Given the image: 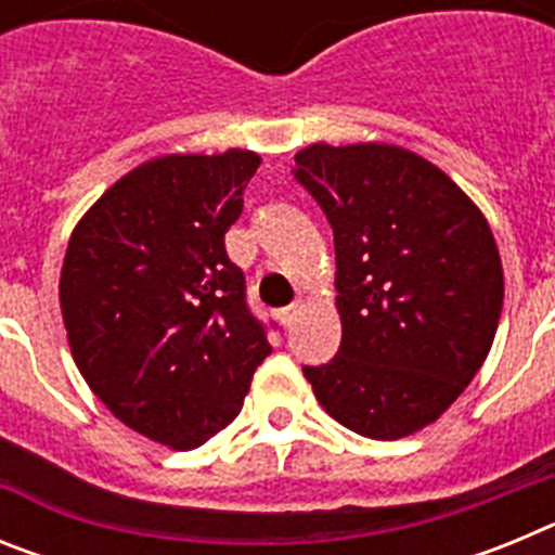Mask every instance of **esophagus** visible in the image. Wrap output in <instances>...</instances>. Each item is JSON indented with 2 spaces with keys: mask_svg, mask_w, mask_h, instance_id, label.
Here are the masks:
<instances>
[{
  "mask_svg": "<svg viewBox=\"0 0 555 555\" xmlns=\"http://www.w3.org/2000/svg\"><path fill=\"white\" fill-rule=\"evenodd\" d=\"M300 311H302V302H292V306H286L278 311V320H281L283 327H288L294 320H297V313Z\"/></svg>",
  "mask_w": 555,
  "mask_h": 555,
  "instance_id": "34e87169",
  "label": "esophagus"
}]
</instances>
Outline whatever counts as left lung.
Listing matches in <instances>:
<instances>
[{
  "mask_svg": "<svg viewBox=\"0 0 555 555\" xmlns=\"http://www.w3.org/2000/svg\"><path fill=\"white\" fill-rule=\"evenodd\" d=\"M294 178L336 244L341 347L302 366L322 409L370 439L434 425L487 361L503 311V263L478 205L416 152L311 144Z\"/></svg>",
  "mask_w": 555,
  "mask_h": 555,
  "instance_id": "obj_1",
  "label": "left lung"
}]
</instances>
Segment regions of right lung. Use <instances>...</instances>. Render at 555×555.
Returning <instances> with one entry per match:
<instances>
[{"label":"right lung","mask_w":555,"mask_h":555,"mask_svg":"<svg viewBox=\"0 0 555 555\" xmlns=\"http://www.w3.org/2000/svg\"><path fill=\"white\" fill-rule=\"evenodd\" d=\"M261 155H160L82 214L61 269L77 370L116 420L171 450L228 428L272 352L224 253Z\"/></svg>","instance_id":"1"}]
</instances>
